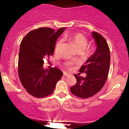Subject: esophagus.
<instances>
[{"mask_svg": "<svg viewBox=\"0 0 129 129\" xmlns=\"http://www.w3.org/2000/svg\"><path fill=\"white\" fill-rule=\"evenodd\" d=\"M63 75H64V76H68L69 74L68 73V72H63Z\"/></svg>", "mask_w": 129, "mask_h": 129, "instance_id": "esophagus-1", "label": "esophagus"}]
</instances>
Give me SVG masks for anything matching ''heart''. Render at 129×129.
<instances>
[{
  "label": "heart",
  "mask_w": 129,
  "mask_h": 129,
  "mask_svg": "<svg viewBox=\"0 0 129 129\" xmlns=\"http://www.w3.org/2000/svg\"><path fill=\"white\" fill-rule=\"evenodd\" d=\"M64 38L68 39L71 43L72 45L74 46L78 50H80V49L84 50L86 48V46H87V40L83 35L80 34V33H74V34L72 35H66ZM61 45L62 41L61 40H59L55 45V52H58L60 50Z\"/></svg>",
  "instance_id": "b5f03b06"
}]
</instances>
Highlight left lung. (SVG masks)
I'll list each match as a JSON object with an SVG mask.
<instances>
[{
  "label": "left lung",
  "mask_w": 129,
  "mask_h": 129,
  "mask_svg": "<svg viewBox=\"0 0 129 129\" xmlns=\"http://www.w3.org/2000/svg\"><path fill=\"white\" fill-rule=\"evenodd\" d=\"M91 35L96 49L79 70L81 73L85 72L86 76L75 74L77 83L70 88L74 95L80 98H88L98 93L105 85L109 72L110 53L107 43L101 34L92 32Z\"/></svg>",
  "instance_id": "left-lung-1"
}]
</instances>
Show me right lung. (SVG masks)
I'll return each instance as SVG.
<instances>
[{
    "label": "right lung",
    "instance_id": "1",
    "mask_svg": "<svg viewBox=\"0 0 129 129\" xmlns=\"http://www.w3.org/2000/svg\"><path fill=\"white\" fill-rule=\"evenodd\" d=\"M65 27L55 31L41 27L27 33L22 40L18 59L20 81L31 96L41 98L52 93L63 72L53 68H43L44 59L53 55L57 39Z\"/></svg>",
    "mask_w": 129,
    "mask_h": 129
}]
</instances>
